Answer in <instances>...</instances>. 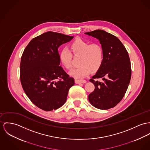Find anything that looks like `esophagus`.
Instances as JSON below:
<instances>
[{
  "instance_id": "1",
  "label": "esophagus",
  "mask_w": 150,
  "mask_h": 150,
  "mask_svg": "<svg viewBox=\"0 0 150 150\" xmlns=\"http://www.w3.org/2000/svg\"><path fill=\"white\" fill-rule=\"evenodd\" d=\"M75 82L76 84H81V83H86V80H82V79H75Z\"/></svg>"
}]
</instances>
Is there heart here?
I'll list each match as a JSON object with an SVG mask.
<instances>
[{
	"label": "heart",
	"mask_w": 150,
	"mask_h": 150,
	"mask_svg": "<svg viewBox=\"0 0 150 150\" xmlns=\"http://www.w3.org/2000/svg\"><path fill=\"white\" fill-rule=\"evenodd\" d=\"M70 50L75 56H81L80 66L72 69L70 75L75 78H83L91 71L95 72L100 69L104 61V51L102 47L98 44L90 43L78 39L71 45ZM72 53L69 50H63L60 54L62 63L67 69L72 68Z\"/></svg>",
	"instance_id": "1"
}]
</instances>
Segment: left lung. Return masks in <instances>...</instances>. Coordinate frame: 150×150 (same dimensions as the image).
I'll use <instances>...</instances> for the list:
<instances>
[{
    "label": "left lung",
    "instance_id": "8db88e82",
    "mask_svg": "<svg viewBox=\"0 0 150 150\" xmlns=\"http://www.w3.org/2000/svg\"><path fill=\"white\" fill-rule=\"evenodd\" d=\"M85 34L98 39L104 51L102 66L90 79L95 90L88 95L89 102L100 110L113 108L123 99L131 79L128 52L117 37L104 30H96ZM97 79L103 81H97Z\"/></svg>",
    "mask_w": 150,
    "mask_h": 150
}]
</instances>
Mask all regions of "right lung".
Masks as SVG:
<instances>
[{
	"label": "right lung",
	"mask_w": 150,
	"mask_h": 150,
	"mask_svg": "<svg viewBox=\"0 0 150 150\" xmlns=\"http://www.w3.org/2000/svg\"><path fill=\"white\" fill-rule=\"evenodd\" d=\"M73 38L48 31L33 39L24 50L20 64L23 90L36 106L44 111L62 107L75 84L74 79L59 66L58 52V48Z\"/></svg>",
	"instance_id": "add662e5"
}]
</instances>
